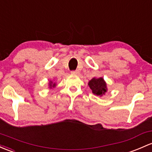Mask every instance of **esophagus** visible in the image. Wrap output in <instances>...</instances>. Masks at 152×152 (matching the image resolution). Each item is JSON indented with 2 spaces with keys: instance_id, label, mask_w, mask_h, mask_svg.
Segmentation results:
<instances>
[{
  "instance_id": "esophagus-1",
  "label": "esophagus",
  "mask_w": 152,
  "mask_h": 152,
  "mask_svg": "<svg viewBox=\"0 0 152 152\" xmlns=\"http://www.w3.org/2000/svg\"><path fill=\"white\" fill-rule=\"evenodd\" d=\"M79 73H80V72L79 71H71V74L73 75H79Z\"/></svg>"
}]
</instances>
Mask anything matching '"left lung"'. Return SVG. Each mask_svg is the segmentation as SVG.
<instances>
[{
    "instance_id": "1",
    "label": "left lung",
    "mask_w": 152,
    "mask_h": 152,
    "mask_svg": "<svg viewBox=\"0 0 152 152\" xmlns=\"http://www.w3.org/2000/svg\"><path fill=\"white\" fill-rule=\"evenodd\" d=\"M88 86L92 90V93L96 96H103L108 91L107 84L103 77L92 78L90 81H89Z\"/></svg>"
}]
</instances>
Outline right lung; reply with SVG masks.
Wrapping results in <instances>:
<instances>
[{
  "instance_id": "right-lung-1",
  "label": "right lung",
  "mask_w": 152,
  "mask_h": 152,
  "mask_svg": "<svg viewBox=\"0 0 152 152\" xmlns=\"http://www.w3.org/2000/svg\"><path fill=\"white\" fill-rule=\"evenodd\" d=\"M48 86H49V88L50 89L52 88H55L56 86H57L56 81H49V84H48Z\"/></svg>"
}]
</instances>
